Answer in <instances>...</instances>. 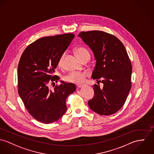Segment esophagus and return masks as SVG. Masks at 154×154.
Returning a JSON list of instances; mask_svg holds the SVG:
<instances>
[{"mask_svg":"<svg viewBox=\"0 0 154 154\" xmlns=\"http://www.w3.org/2000/svg\"><path fill=\"white\" fill-rule=\"evenodd\" d=\"M84 85H83V84H78L77 86L79 88H81V87H83Z\"/></svg>","mask_w":154,"mask_h":154,"instance_id":"obj_1","label":"esophagus"}]
</instances>
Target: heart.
<instances>
[{"instance_id": "1", "label": "heart", "mask_w": 154, "mask_h": 154, "mask_svg": "<svg viewBox=\"0 0 154 154\" xmlns=\"http://www.w3.org/2000/svg\"><path fill=\"white\" fill-rule=\"evenodd\" d=\"M75 53L77 57L80 60L82 59L86 56H90V53L86 48L84 47H79L75 50ZM66 53H63L60 56L58 60V65L59 66H62L64 57ZM88 75L87 72H79V71H72L70 72L65 77V80L70 83L75 84H80L84 82L86 77Z\"/></svg>"}]
</instances>
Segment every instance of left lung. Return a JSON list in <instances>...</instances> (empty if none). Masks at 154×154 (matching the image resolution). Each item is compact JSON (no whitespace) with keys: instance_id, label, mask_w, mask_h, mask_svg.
<instances>
[{"instance_id":"8db88e82","label":"left lung","mask_w":154,"mask_h":154,"mask_svg":"<svg viewBox=\"0 0 154 154\" xmlns=\"http://www.w3.org/2000/svg\"><path fill=\"white\" fill-rule=\"evenodd\" d=\"M79 36L94 54L92 78L104 84L103 88L93 85L94 96L88 104L101 116L113 114L124 104L132 85V64L126 49L117 37L103 31L81 32Z\"/></svg>"}]
</instances>
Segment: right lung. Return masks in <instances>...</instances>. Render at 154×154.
<instances>
[{
  "label": "right lung",
  "instance_id": "add662e5",
  "mask_svg": "<svg viewBox=\"0 0 154 154\" xmlns=\"http://www.w3.org/2000/svg\"><path fill=\"white\" fill-rule=\"evenodd\" d=\"M74 37L70 33L40 38L26 48L20 57L18 93L29 113L42 123H53L60 119L67 109V98L76 89L75 84L63 81L53 89L49 88L50 83L60 79L53 74L60 56Z\"/></svg>",
  "mask_w": 154,
  "mask_h": 154
}]
</instances>
